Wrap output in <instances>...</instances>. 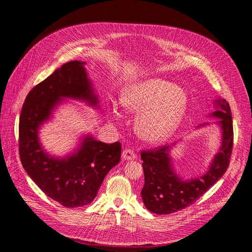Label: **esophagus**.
Returning a JSON list of instances; mask_svg holds the SVG:
<instances>
[{"mask_svg": "<svg viewBox=\"0 0 252 252\" xmlns=\"http://www.w3.org/2000/svg\"><path fill=\"white\" fill-rule=\"evenodd\" d=\"M122 157L125 160H134L136 158V153L131 149H125L122 153Z\"/></svg>", "mask_w": 252, "mask_h": 252, "instance_id": "1", "label": "esophagus"}]
</instances>
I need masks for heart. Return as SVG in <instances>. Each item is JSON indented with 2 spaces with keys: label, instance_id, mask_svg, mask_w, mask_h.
Wrapping results in <instances>:
<instances>
[{
  "label": "heart",
  "instance_id": "obj_1",
  "mask_svg": "<svg viewBox=\"0 0 252 252\" xmlns=\"http://www.w3.org/2000/svg\"><path fill=\"white\" fill-rule=\"evenodd\" d=\"M124 107L139 113L138 135L148 142H160L173 134L186 111L187 93L181 86L151 77L126 87L122 95Z\"/></svg>",
  "mask_w": 252,
  "mask_h": 252
}]
</instances>
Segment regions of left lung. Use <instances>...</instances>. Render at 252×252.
Here are the masks:
<instances>
[{"mask_svg":"<svg viewBox=\"0 0 252 252\" xmlns=\"http://www.w3.org/2000/svg\"><path fill=\"white\" fill-rule=\"evenodd\" d=\"M214 105L216 111L209 116L219 118L216 124L221 131V143L220 150L211 159L204 174L183 179L176 173L170 150L177 142L141 153L145 178L141 195L144 205L151 213L169 215L184 209L194 203L226 173L234 139L232 112L229 103L224 99L217 98ZM208 125L204 123L198 127Z\"/></svg>","mask_w":252,"mask_h":252,"instance_id":"left-lung-1","label":"left lung"}]
</instances>
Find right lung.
Listing matches in <instances>:
<instances>
[{
    "label": "right lung",
    "instance_id": "1",
    "mask_svg": "<svg viewBox=\"0 0 252 252\" xmlns=\"http://www.w3.org/2000/svg\"><path fill=\"white\" fill-rule=\"evenodd\" d=\"M85 62L63 64L26 96L19 119V155L23 168L47 196L65 207L91 203L108 171L121 160L119 142L106 144L85 135L64 157L51 155L38 137L41 126L65 99L97 107L99 100Z\"/></svg>",
    "mask_w": 252,
    "mask_h": 252
}]
</instances>
